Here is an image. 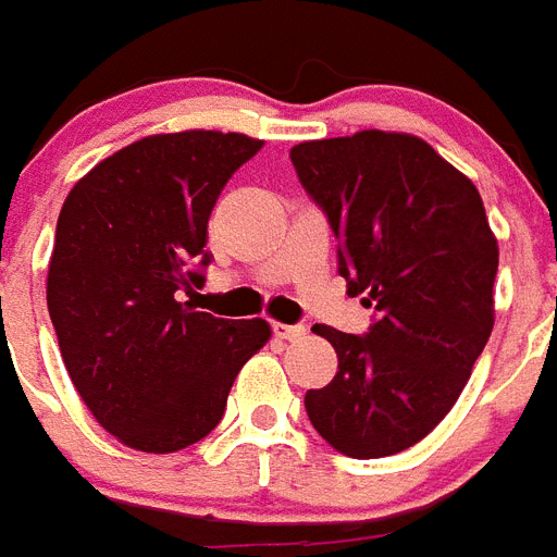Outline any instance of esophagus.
I'll use <instances>...</instances> for the list:
<instances>
[{
  "label": "esophagus",
  "mask_w": 557,
  "mask_h": 557,
  "mask_svg": "<svg viewBox=\"0 0 557 557\" xmlns=\"http://www.w3.org/2000/svg\"><path fill=\"white\" fill-rule=\"evenodd\" d=\"M274 334L283 341H300L306 337V325H288V323H274Z\"/></svg>",
  "instance_id": "34e87169"
}]
</instances>
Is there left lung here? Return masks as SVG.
<instances>
[{
  "label": "left lung",
  "instance_id": "left-lung-1",
  "mask_svg": "<svg viewBox=\"0 0 557 557\" xmlns=\"http://www.w3.org/2000/svg\"><path fill=\"white\" fill-rule=\"evenodd\" d=\"M292 165L374 309L366 334L311 329L337 351L334 381L306 392L311 426L349 458L397 455L449 414L490 341L498 239L472 180L411 134L300 143Z\"/></svg>",
  "mask_w": 557,
  "mask_h": 557
}]
</instances>
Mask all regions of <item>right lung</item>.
<instances>
[{
  "label": "right lung",
  "mask_w": 557,
  "mask_h": 557,
  "mask_svg": "<svg viewBox=\"0 0 557 557\" xmlns=\"http://www.w3.org/2000/svg\"><path fill=\"white\" fill-rule=\"evenodd\" d=\"M263 139L180 131L90 169L59 211L48 311L76 392L131 449L180 451L223 420L232 383L271 337L265 320L194 311L208 216Z\"/></svg>",
  "instance_id": "1"
}]
</instances>
